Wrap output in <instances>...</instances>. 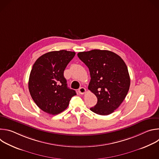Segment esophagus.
<instances>
[{"instance_id":"34e87169","label":"esophagus","mask_w":159,"mask_h":159,"mask_svg":"<svg viewBox=\"0 0 159 159\" xmlns=\"http://www.w3.org/2000/svg\"><path fill=\"white\" fill-rule=\"evenodd\" d=\"M79 93L80 94H85L86 93V89L84 87H80L79 89Z\"/></svg>"}]
</instances>
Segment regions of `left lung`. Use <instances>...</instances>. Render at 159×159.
<instances>
[{
	"label": "left lung",
	"instance_id": "left-lung-1",
	"mask_svg": "<svg viewBox=\"0 0 159 159\" xmlns=\"http://www.w3.org/2000/svg\"><path fill=\"white\" fill-rule=\"evenodd\" d=\"M78 57L89 68L90 81L88 89L98 98L90 109L100 115L115 111L125 99L130 85L128 68L117 54L108 50L79 52Z\"/></svg>",
	"mask_w": 159,
	"mask_h": 159
}]
</instances>
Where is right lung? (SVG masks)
I'll return each instance as SVG.
<instances>
[{
	"label": "right lung",
	"mask_w": 159,
	"mask_h": 159,
	"mask_svg": "<svg viewBox=\"0 0 159 159\" xmlns=\"http://www.w3.org/2000/svg\"><path fill=\"white\" fill-rule=\"evenodd\" d=\"M75 53L66 50L50 52L39 57L31 71L28 87L36 104L43 111L55 115L67 108L77 94L67 87L63 72Z\"/></svg>",
	"instance_id": "obj_1"
}]
</instances>
